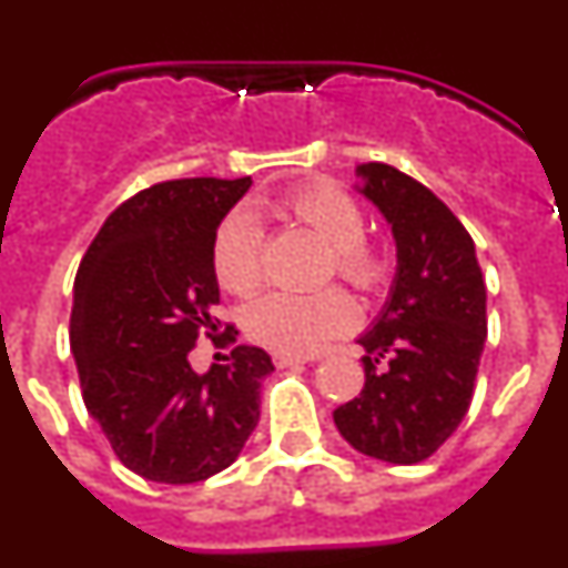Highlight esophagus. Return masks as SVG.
I'll list each match as a JSON object with an SVG mask.
<instances>
[{"instance_id": "1", "label": "esophagus", "mask_w": 568, "mask_h": 568, "mask_svg": "<svg viewBox=\"0 0 568 568\" xmlns=\"http://www.w3.org/2000/svg\"><path fill=\"white\" fill-rule=\"evenodd\" d=\"M275 366H298V364H307V355H293V353H275L273 355Z\"/></svg>"}]
</instances>
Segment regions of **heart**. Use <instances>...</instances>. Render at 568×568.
<instances>
[{
    "label": "heart",
    "instance_id": "obj_1",
    "mask_svg": "<svg viewBox=\"0 0 568 568\" xmlns=\"http://www.w3.org/2000/svg\"><path fill=\"white\" fill-rule=\"evenodd\" d=\"M278 210L293 222L313 230L333 247V267L361 290H381L393 273V258L378 241L366 239L364 207L338 184L315 182L290 190ZM215 278L227 293L250 295L264 278V233L253 213L233 210L224 215L213 239ZM358 310L338 287L321 293L261 295L244 313V329L253 341L275 353L310 355L335 335L355 327Z\"/></svg>",
    "mask_w": 568,
    "mask_h": 568
}]
</instances>
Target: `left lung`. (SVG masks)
Listing matches in <instances>:
<instances>
[{
  "label": "left lung",
  "instance_id": "8db88e82",
  "mask_svg": "<svg viewBox=\"0 0 568 568\" xmlns=\"http://www.w3.org/2000/svg\"><path fill=\"white\" fill-rule=\"evenodd\" d=\"M361 187L393 227L398 270L384 310L358 338L364 389L333 413L358 453L426 460L471 404L486 344V284L475 241L433 190L389 164L358 168Z\"/></svg>",
  "mask_w": 568,
  "mask_h": 568
}]
</instances>
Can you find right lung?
Listing matches in <instances>:
<instances>
[{
	"label": "right lung",
	"mask_w": 568,
	"mask_h": 568,
	"mask_svg": "<svg viewBox=\"0 0 568 568\" xmlns=\"http://www.w3.org/2000/svg\"><path fill=\"white\" fill-rule=\"evenodd\" d=\"M253 179H175L108 215L79 264L70 349L82 398L124 466L155 484L227 469L258 424L273 361L239 344L204 375L195 338L219 329L213 239ZM239 329L219 341L233 344ZM215 341V338H213Z\"/></svg>",
	"instance_id": "1"
}]
</instances>
